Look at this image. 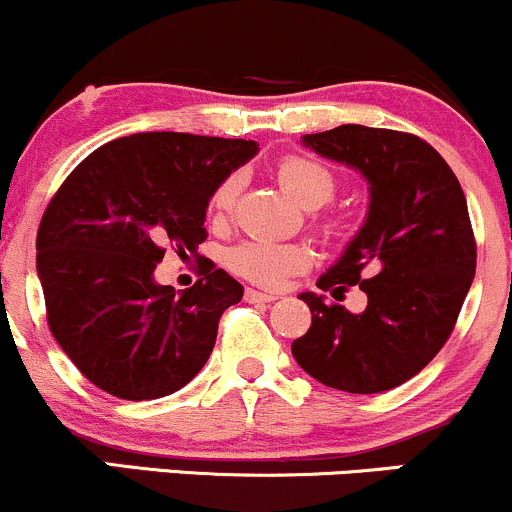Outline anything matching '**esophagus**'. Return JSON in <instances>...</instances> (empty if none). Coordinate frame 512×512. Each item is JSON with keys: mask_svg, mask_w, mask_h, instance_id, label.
Listing matches in <instances>:
<instances>
[{"mask_svg": "<svg viewBox=\"0 0 512 512\" xmlns=\"http://www.w3.org/2000/svg\"><path fill=\"white\" fill-rule=\"evenodd\" d=\"M245 301L248 303H272V301H276V296H272V293L255 291V289H245Z\"/></svg>", "mask_w": 512, "mask_h": 512, "instance_id": "obj_1", "label": "esophagus"}]
</instances>
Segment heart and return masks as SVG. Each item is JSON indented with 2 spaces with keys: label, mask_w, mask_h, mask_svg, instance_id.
Here are the masks:
<instances>
[{
  "label": "heart",
  "mask_w": 512,
  "mask_h": 512,
  "mask_svg": "<svg viewBox=\"0 0 512 512\" xmlns=\"http://www.w3.org/2000/svg\"><path fill=\"white\" fill-rule=\"evenodd\" d=\"M276 178L281 187L303 204L305 209H317L330 204L339 190L337 173L320 158L308 154H286L276 163ZM243 173L233 170L211 192V214L214 219H226L236 207L243 192ZM317 231L325 238H337L342 231V219L337 214H327L317 219ZM313 262V252L303 243H281V240L250 238L233 245L226 252V267L233 274L243 276L257 286L279 289L293 274H301Z\"/></svg>",
  "instance_id": "1"
}]
</instances>
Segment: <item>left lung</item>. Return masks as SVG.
Returning a JSON list of instances; mask_svg holds the SVG:
<instances>
[{"label": "left lung", "mask_w": 512, "mask_h": 512, "mask_svg": "<svg viewBox=\"0 0 512 512\" xmlns=\"http://www.w3.org/2000/svg\"><path fill=\"white\" fill-rule=\"evenodd\" d=\"M317 154L370 182L366 226L317 289L368 296L361 315L303 293L310 330L293 342L298 366L322 385L375 395L424 370L455 330L477 269V240L460 180L421 137L342 125L305 134Z\"/></svg>", "instance_id": "left-lung-1"}]
</instances>
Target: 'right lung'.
Returning a JSON list of instances; mask_svg holds the SVG:
<instances>
[{
	"mask_svg": "<svg viewBox=\"0 0 512 512\" xmlns=\"http://www.w3.org/2000/svg\"><path fill=\"white\" fill-rule=\"evenodd\" d=\"M245 139L142 132L76 166L38 226V274L52 337L93 385L120 399L180 390L214 349L243 286L204 257L202 279L175 293L154 281L168 248L207 240L214 187L255 156Z\"/></svg>",
	"mask_w": 512,
	"mask_h": 512,
	"instance_id": "1",
	"label": "right lung"
}]
</instances>
